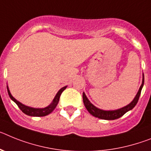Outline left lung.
<instances>
[{
	"instance_id": "obj_1",
	"label": "left lung",
	"mask_w": 151,
	"mask_h": 151,
	"mask_svg": "<svg viewBox=\"0 0 151 151\" xmlns=\"http://www.w3.org/2000/svg\"><path fill=\"white\" fill-rule=\"evenodd\" d=\"M144 83H145V77L143 74V80H142V84L141 85L140 88H139L138 92H137V95L135 96L134 99H133L132 103L127 105L126 106L122 107V108L116 110H109V111H106V110L99 109L96 108L93 105L90 103L89 99H87L86 96L85 95L84 93H83V101L84 103V106L86 109H87L89 112L92 115H93L94 117L99 118L100 119H105V120H115V119H119L122 117L123 115L128 112L129 110H132L134 107L135 106L136 104L138 102L139 97L141 95V90L144 86Z\"/></svg>"
}]
</instances>
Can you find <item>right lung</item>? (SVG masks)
Returning <instances> with one entry per match:
<instances>
[{
  "instance_id": "right-lung-1",
  "label": "right lung",
  "mask_w": 151,
  "mask_h": 151,
  "mask_svg": "<svg viewBox=\"0 0 151 151\" xmlns=\"http://www.w3.org/2000/svg\"><path fill=\"white\" fill-rule=\"evenodd\" d=\"M67 88V86H64L58 92L56 96H55L54 98L53 101H52V103H51L49 106H48L47 107L45 108H42V109H36V108H32V107H29L27 106H25V105L22 104L21 103H19V101H17L15 98L11 95L10 93V90L8 89V86H7V92H8V94H9V96L13 101H14V103L16 104L17 105L18 107L20 109V110L23 113H25L26 115H29V116H36V117H41V116H45V115H48V114H50L51 112L53 111L55 107L57 106L58 103V101H59L60 99V96H61V93H62L65 89Z\"/></svg>"
}]
</instances>
